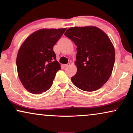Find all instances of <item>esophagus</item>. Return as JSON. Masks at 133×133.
Listing matches in <instances>:
<instances>
[{"instance_id":"esophagus-1","label":"esophagus","mask_w":133,"mask_h":133,"mask_svg":"<svg viewBox=\"0 0 133 133\" xmlns=\"http://www.w3.org/2000/svg\"><path fill=\"white\" fill-rule=\"evenodd\" d=\"M70 63H67V64H63V67H68L69 66H70Z\"/></svg>"}]
</instances>
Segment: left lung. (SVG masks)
Wrapping results in <instances>:
<instances>
[{
    "label": "left lung",
    "instance_id": "8db88e82",
    "mask_svg": "<svg viewBox=\"0 0 133 133\" xmlns=\"http://www.w3.org/2000/svg\"><path fill=\"white\" fill-rule=\"evenodd\" d=\"M64 35L77 46V71L73 84L84 91L92 92L108 81L115 63V50L108 37L96 26L71 27Z\"/></svg>",
    "mask_w": 133,
    "mask_h": 133
}]
</instances>
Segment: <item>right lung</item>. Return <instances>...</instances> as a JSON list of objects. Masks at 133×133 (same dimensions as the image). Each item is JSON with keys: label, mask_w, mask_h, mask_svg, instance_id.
I'll list each match as a JSON object with an SVG mask.
<instances>
[{"label": "right lung", "mask_w": 133, "mask_h": 133, "mask_svg": "<svg viewBox=\"0 0 133 133\" xmlns=\"http://www.w3.org/2000/svg\"><path fill=\"white\" fill-rule=\"evenodd\" d=\"M66 28L41 29L27 38L16 58L18 76L28 91L41 94L51 88L60 64L53 46Z\"/></svg>", "instance_id": "right-lung-1"}]
</instances>
